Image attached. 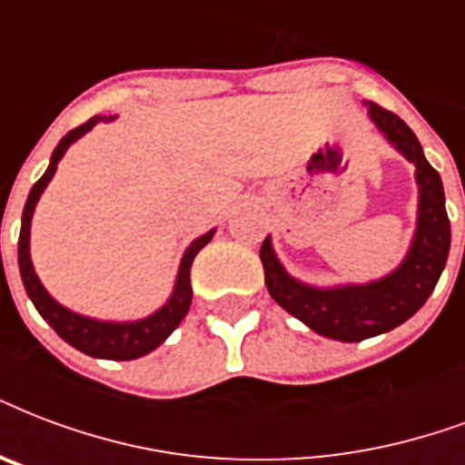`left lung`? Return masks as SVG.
<instances>
[{
    "instance_id": "left-lung-1",
    "label": "left lung",
    "mask_w": 465,
    "mask_h": 465,
    "mask_svg": "<svg viewBox=\"0 0 465 465\" xmlns=\"http://www.w3.org/2000/svg\"><path fill=\"white\" fill-rule=\"evenodd\" d=\"M368 116L382 131V136L417 168L414 177L420 185V212L405 261L390 275L366 285L312 288L292 278L280 265L271 246V236H265L261 246L265 285L272 300L292 317L304 322L312 331L336 341H363L407 322L437 288L451 246L444 185L437 170L424 158L412 129L398 114L373 102H368Z\"/></svg>"
}]
</instances>
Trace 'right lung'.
Instances as JSON below:
<instances>
[{
  "mask_svg": "<svg viewBox=\"0 0 465 465\" xmlns=\"http://www.w3.org/2000/svg\"><path fill=\"white\" fill-rule=\"evenodd\" d=\"M114 116H92L90 122H84L83 126L67 131L65 136L60 138V143L55 146L51 155V165L44 173V177L31 187L28 193L26 207H24V217H21V233H19V271L24 288H26L31 302L38 310V314L55 329V334L67 341L70 346H75L77 351H83L87 356L94 359H109V361H134L146 356L153 349H158L165 339L177 329V324L185 319L190 302H193V285H190V268H193L194 256L200 253L202 248L207 246L214 229L207 232L200 239H194L190 248L185 251V256L180 261V271H177L175 290L161 310L153 312L151 317L136 319V322H99V319H90L70 312L67 307L58 304L48 295V290L41 285V280L35 275L34 263H31V253H28V236H31V217L38 197L44 194L45 185L51 183V177L58 170V161L65 155L70 143H75L77 138L84 136L87 131L99 122H112Z\"/></svg>",
  "mask_w": 465,
  "mask_h": 465,
  "instance_id": "add662e5",
  "label": "right lung"
}]
</instances>
